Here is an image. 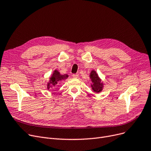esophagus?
Instances as JSON below:
<instances>
[{"instance_id":"esophagus-1","label":"esophagus","mask_w":151,"mask_h":151,"mask_svg":"<svg viewBox=\"0 0 151 151\" xmlns=\"http://www.w3.org/2000/svg\"><path fill=\"white\" fill-rule=\"evenodd\" d=\"M78 76H79V75H78V74H73V77L74 78H78Z\"/></svg>"}]
</instances>
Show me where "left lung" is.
<instances>
[{
    "instance_id": "1",
    "label": "left lung",
    "mask_w": 151,
    "mask_h": 151,
    "mask_svg": "<svg viewBox=\"0 0 151 151\" xmlns=\"http://www.w3.org/2000/svg\"><path fill=\"white\" fill-rule=\"evenodd\" d=\"M89 77L92 81L91 86L93 92L100 93L101 92L103 89H104V84L101 80V78L99 77L97 71L95 70H92L91 71Z\"/></svg>"
}]
</instances>
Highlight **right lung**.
<instances>
[{
  "mask_svg": "<svg viewBox=\"0 0 151 151\" xmlns=\"http://www.w3.org/2000/svg\"><path fill=\"white\" fill-rule=\"evenodd\" d=\"M68 77V75L67 74L62 75L58 70H55L50 77L49 81L47 83V89L49 90L54 88L55 87H56V85L58 83H59L60 81L67 80Z\"/></svg>",
  "mask_w": 151,
  "mask_h": 151,
  "instance_id": "1",
  "label": "right lung"
}]
</instances>
